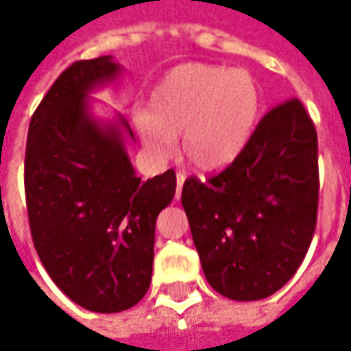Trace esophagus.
Instances as JSON below:
<instances>
[{"label":"esophagus","mask_w":351,"mask_h":351,"mask_svg":"<svg viewBox=\"0 0 351 351\" xmlns=\"http://www.w3.org/2000/svg\"><path fill=\"white\" fill-rule=\"evenodd\" d=\"M176 182H178V189H176V199H180V197H182L183 183H185V173L178 171V173H176Z\"/></svg>","instance_id":"obj_1"}]
</instances>
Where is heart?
Listing matches in <instances>:
<instances>
[{"mask_svg":"<svg viewBox=\"0 0 351 351\" xmlns=\"http://www.w3.org/2000/svg\"><path fill=\"white\" fill-rule=\"evenodd\" d=\"M262 111V86L256 75L217 64H182L164 75L148 97V111L134 125L146 150L158 160L176 152L193 168L217 171L232 164L254 134Z\"/></svg>","mask_w":351,"mask_h":351,"instance_id":"b5f03b06","label":"heart"}]
</instances>
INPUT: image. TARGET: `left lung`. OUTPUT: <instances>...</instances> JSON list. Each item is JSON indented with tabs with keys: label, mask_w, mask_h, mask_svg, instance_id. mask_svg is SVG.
Returning a JSON list of instances; mask_svg holds the SVG:
<instances>
[{
	"label": "left lung",
	"mask_w": 351,
	"mask_h": 351,
	"mask_svg": "<svg viewBox=\"0 0 351 351\" xmlns=\"http://www.w3.org/2000/svg\"><path fill=\"white\" fill-rule=\"evenodd\" d=\"M182 205L213 289L232 301L281 289L317 226L318 141L303 103L274 107L219 176L189 178Z\"/></svg>",
	"instance_id": "obj_1"
}]
</instances>
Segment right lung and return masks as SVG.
<instances>
[{"mask_svg":"<svg viewBox=\"0 0 351 351\" xmlns=\"http://www.w3.org/2000/svg\"><path fill=\"white\" fill-rule=\"evenodd\" d=\"M113 56L74 62L36 107L27 136L25 195L34 248L75 304L121 313L150 287L154 226L176 195V173L142 182L128 158L134 134L99 119L89 93L121 75Z\"/></svg>","mask_w":351,"mask_h":351,"instance_id":"add662e5","label":"right lung"}]
</instances>
